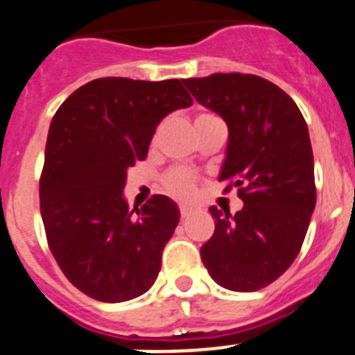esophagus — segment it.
<instances>
[{"mask_svg": "<svg viewBox=\"0 0 355 355\" xmlns=\"http://www.w3.org/2000/svg\"><path fill=\"white\" fill-rule=\"evenodd\" d=\"M191 214H193V209L187 205H180V217L182 219H185V217H189Z\"/></svg>", "mask_w": 355, "mask_h": 355, "instance_id": "obj_1", "label": "esophagus"}]
</instances>
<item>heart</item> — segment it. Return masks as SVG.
<instances>
[{"label": "heart", "instance_id": "1", "mask_svg": "<svg viewBox=\"0 0 355 355\" xmlns=\"http://www.w3.org/2000/svg\"><path fill=\"white\" fill-rule=\"evenodd\" d=\"M210 118L216 116L209 113H201L196 116V122H203V120H210ZM157 134H155V136H157ZM162 185H164V189L168 191L171 196L187 200V198H193L194 193H196V175L189 170L177 168V170H171L164 175Z\"/></svg>", "mask_w": 355, "mask_h": 355}]
</instances>
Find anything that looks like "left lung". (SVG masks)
Here are the masks:
<instances>
[{
    "mask_svg": "<svg viewBox=\"0 0 355 355\" xmlns=\"http://www.w3.org/2000/svg\"><path fill=\"white\" fill-rule=\"evenodd\" d=\"M184 85L228 125L219 180L244 201L235 214L210 207L216 230L201 245V260L223 288L254 292L293 263L315 210L308 125L295 102L258 76L212 74Z\"/></svg>",
    "mask_w": 355,
    "mask_h": 355,
    "instance_id": "obj_1",
    "label": "left lung"
}]
</instances>
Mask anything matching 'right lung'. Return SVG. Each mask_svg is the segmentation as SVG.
<instances>
[{
  "label": "right lung",
  "instance_id": "add662e5",
  "mask_svg": "<svg viewBox=\"0 0 355 355\" xmlns=\"http://www.w3.org/2000/svg\"><path fill=\"white\" fill-rule=\"evenodd\" d=\"M191 104L178 79L102 78L78 88L53 116L40 214L54 260L86 295L125 302L157 279L180 212L162 194L130 210L123 187L162 118Z\"/></svg>",
  "mask_w": 355,
  "mask_h": 355
}]
</instances>
